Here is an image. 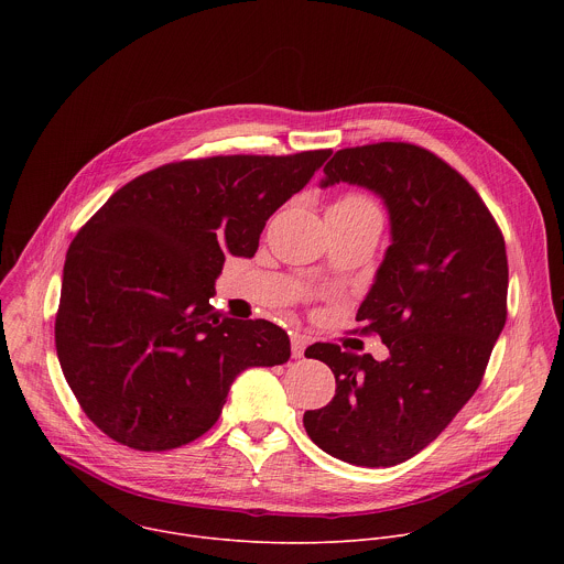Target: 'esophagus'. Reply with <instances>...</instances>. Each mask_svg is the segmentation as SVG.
<instances>
[{
  "label": "esophagus",
  "instance_id": "obj_1",
  "mask_svg": "<svg viewBox=\"0 0 564 564\" xmlns=\"http://www.w3.org/2000/svg\"><path fill=\"white\" fill-rule=\"evenodd\" d=\"M292 357L294 359H301L303 357V352H305V348H307V344H310V339L305 337V335H292Z\"/></svg>",
  "mask_w": 564,
  "mask_h": 564
}]
</instances>
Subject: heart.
<instances>
[{"instance_id": "heart-1", "label": "heart", "mask_w": 564, "mask_h": 564, "mask_svg": "<svg viewBox=\"0 0 564 564\" xmlns=\"http://www.w3.org/2000/svg\"><path fill=\"white\" fill-rule=\"evenodd\" d=\"M335 209H341V212H377L375 203L361 194H346L344 198H339L335 203Z\"/></svg>"}]
</instances>
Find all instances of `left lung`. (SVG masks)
Here are the masks:
<instances>
[{
	"label": "left lung",
	"mask_w": 564,
	"mask_h": 564,
	"mask_svg": "<svg viewBox=\"0 0 564 564\" xmlns=\"http://www.w3.org/2000/svg\"><path fill=\"white\" fill-rule=\"evenodd\" d=\"M324 174L321 187L359 185L388 207L392 243L357 321L390 355L312 344L305 357L330 366L337 390L303 426L337 459L394 466L429 446L485 377L507 321L505 238L468 181L424 147L341 149Z\"/></svg>",
	"instance_id": "left-lung-1"
}]
</instances>
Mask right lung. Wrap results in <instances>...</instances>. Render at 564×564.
Listing matches in <instances>:
<instances>
[{
    "mask_svg": "<svg viewBox=\"0 0 564 564\" xmlns=\"http://www.w3.org/2000/svg\"><path fill=\"white\" fill-rule=\"evenodd\" d=\"M212 155L147 172L77 231L66 254L55 348L87 417L135 451L207 433L231 381L290 359L265 318L209 303L225 257H254L268 218L330 158Z\"/></svg>",
    "mask_w": 564,
    "mask_h": 564,
    "instance_id": "obj_1",
    "label": "right lung"
}]
</instances>
